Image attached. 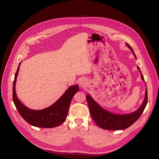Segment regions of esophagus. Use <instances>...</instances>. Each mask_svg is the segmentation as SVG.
I'll return each instance as SVG.
<instances>
[{"label":"esophagus","instance_id":"obj_1","mask_svg":"<svg viewBox=\"0 0 159 159\" xmlns=\"http://www.w3.org/2000/svg\"><path fill=\"white\" fill-rule=\"evenodd\" d=\"M87 80L85 78H81L79 81V84L81 87H83L87 85Z\"/></svg>","mask_w":159,"mask_h":159}]
</instances>
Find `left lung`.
<instances>
[{"label":"left lung","instance_id":"8db88e82","mask_svg":"<svg viewBox=\"0 0 159 159\" xmlns=\"http://www.w3.org/2000/svg\"><path fill=\"white\" fill-rule=\"evenodd\" d=\"M126 45L131 50L134 58L137 59V57H136V55L131 47L128 43H126ZM137 68L140 72L142 79L145 82L144 77L139 66H137ZM145 94V98L141 106L135 111L125 115L115 114V113H112L106 110L101 106H99L89 94H87L86 98L90 115H91L93 119L98 126L105 129L119 130L125 129L128 128L132 125L142 115L147 106L148 101L147 85Z\"/></svg>","mask_w":159,"mask_h":159}]
</instances>
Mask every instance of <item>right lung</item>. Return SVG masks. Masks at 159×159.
Here are the masks:
<instances>
[{
  "label": "right lung",
  "mask_w": 159,
  "mask_h": 159,
  "mask_svg": "<svg viewBox=\"0 0 159 159\" xmlns=\"http://www.w3.org/2000/svg\"><path fill=\"white\" fill-rule=\"evenodd\" d=\"M20 63L15 74L12 89L13 101L20 115L29 124L36 127L49 128L60 126L66 118L71 100L79 91V85L70 86L55 103L48 107L41 110L31 109L19 101L16 93V79Z\"/></svg>",
  "instance_id": "obj_1"
}]
</instances>
